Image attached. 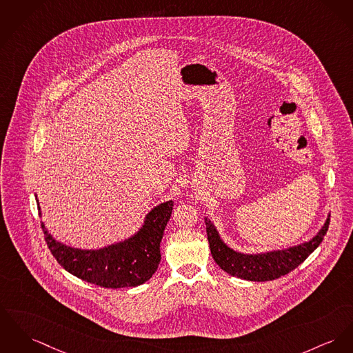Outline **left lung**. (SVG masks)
Wrapping results in <instances>:
<instances>
[{"mask_svg":"<svg viewBox=\"0 0 353 353\" xmlns=\"http://www.w3.org/2000/svg\"><path fill=\"white\" fill-rule=\"evenodd\" d=\"M329 221L330 215L319 234L309 242L285 250L252 256L236 253L233 249L228 248L219 238L210 219L205 218L206 233L214 261L230 276L248 281H272L290 273L323 242L324 235L328 232Z\"/></svg>","mask_w":353,"mask_h":353,"instance_id":"1","label":"left lung"}]
</instances>
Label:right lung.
<instances>
[{
    "mask_svg": "<svg viewBox=\"0 0 353 353\" xmlns=\"http://www.w3.org/2000/svg\"><path fill=\"white\" fill-rule=\"evenodd\" d=\"M172 201L147 214L141 230L117 245L99 250H79L61 245L41 229L48 248L57 262L83 281L103 288H131L150 280L161 262V241L172 212ZM40 210V206L37 203Z\"/></svg>",
    "mask_w": 353,
    "mask_h": 353,
    "instance_id": "add662e5",
    "label": "right lung"
}]
</instances>
